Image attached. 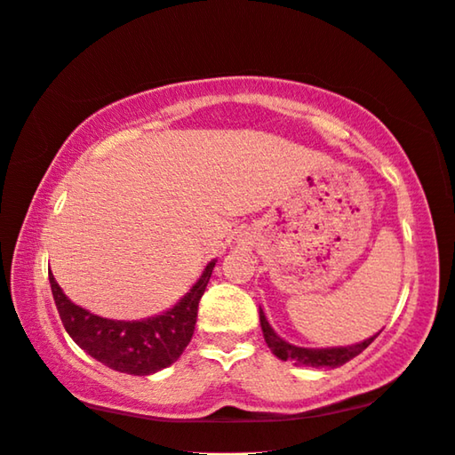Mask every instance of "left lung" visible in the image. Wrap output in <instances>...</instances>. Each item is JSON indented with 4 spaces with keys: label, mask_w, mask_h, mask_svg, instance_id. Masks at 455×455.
<instances>
[{
    "label": "left lung",
    "mask_w": 455,
    "mask_h": 455,
    "mask_svg": "<svg viewBox=\"0 0 455 455\" xmlns=\"http://www.w3.org/2000/svg\"><path fill=\"white\" fill-rule=\"evenodd\" d=\"M259 324H262V332L266 339V345L270 347V351L278 356L282 361H290L294 364H300V367H315V369H337L340 364L348 363L355 359L356 355H361L364 348H367L371 342L377 339L371 337L363 342H356V345L348 347H331V348H304L290 345L284 339H280L274 329L267 323L264 312L259 310Z\"/></svg>",
    "instance_id": "1"
}]
</instances>
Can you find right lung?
I'll list each match as a JSON object with an SVG mask.
<instances>
[{
  "label": "right lung",
  "mask_w": 455,
  "mask_h": 455,
  "mask_svg": "<svg viewBox=\"0 0 455 455\" xmlns=\"http://www.w3.org/2000/svg\"><path fill=\"white\" fill-rule=\"evenodd\" d=\"M215 259L173 308L147 320H110L70 302L50 276L52 296L66 332L96 361L126 375H151L173 364L189 345L197 323L199 300L212 278Z\"/></svg>",
  "instance_id": "obj_1"
}]
</instances>
